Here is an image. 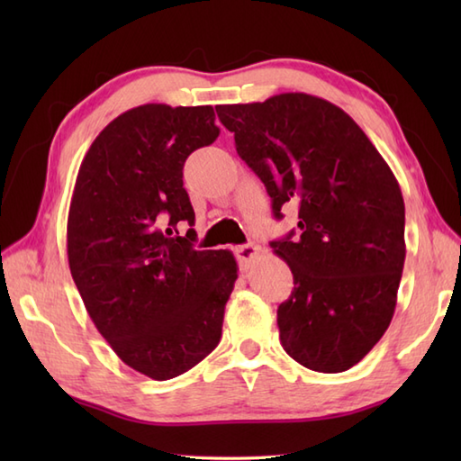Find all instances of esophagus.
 <instances>
[{"label": "esophagus", "instance_id": "1", "mask_svg": "<svg viewBox=\"0 0 461 461\" xmlns=\"http://www.w3.org/2000/svg\"><path fill=\"white\" fill-rule=\"evenodd\" d=\"M236 256H238L241 269H249L251 261L259 256V248L256 246V243H246V246H238Z\"/></svg>", "mask_w": 461, "mask_h": 461}]
</instances>
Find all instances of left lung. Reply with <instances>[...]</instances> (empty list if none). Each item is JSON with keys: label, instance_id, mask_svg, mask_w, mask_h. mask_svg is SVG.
<instances>
[{"label": "left lung", "instance_id": "obj_1", "mask_svg": "<svg viewBox=\"0 0 461 461\" xmlns=\"http://www.w3.org/2000/svg\"><path fill=\"white\" fill-rule=\"evenodd\" d=\"M215 113L266 184L276 218L285 203L299 212L297 236L271 243L295 283L277 309L283 348L311 370H348L396 309L406 258L398 180L365 131L319 96L281 93Z\"/></svg>", "mask_w": 461, "mask_h": 461}]
</instances>
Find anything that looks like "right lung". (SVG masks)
Here are the masks:
<instances>
[{
    "instance_id": "1",
    "label": "right lung",
    "mask_w": 461,
    "mask_h": 461,
    "mask_svg": "<svg viewBox=\"0 0 461 461\" xmlns=\"http://www.w3.org/2000/svg\"><path fill=\"white\" fill-rule=\"evenodd\" d=\"M218 134L210 104H140L104 126L77 174L68 269L116 357L152 380L184 375L218 347L238 279L231 251L194 249L190 230L172 236L195 220L184 162Z\"/></svg>"
}]
</instances>
